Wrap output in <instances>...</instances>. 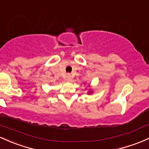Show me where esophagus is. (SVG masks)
Wrapping results in <instances>:
<instances>
[{
  "label": "esophagus",
  "mask_w": 149,
  "mask_h": 149,
  "mask_svg": "<svg viewBox=\"0 0 149 149\" xmlns=\"http://www.w3.org/2000/svg\"><path fill=\"white\" fill-rule=\"evenodd\" d=\"M66 80V81H68V82L71 81H72V77H71V75H70V74H67Z\"/></svg>",
  "instance_id": "34e87169"
}]
</instances>
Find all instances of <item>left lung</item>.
<instances>
[{
  "mask_svg": "<svg viewBox=\"0 0 149 149\" xmlns=\"http://www.w3.org/2000/svg\"><path fill=\"white\" fill-rule=\"evenodd\" d=\"M88 87H91V86H90V84L88 85ZM93 93V90H92V88H90L89 89H88V95H91V94H92Z\"/></svg>",
  "mask_w": 149,
  "mask_h": 149,
  "instance_id": "8db88e82",
  "label": "left lung"
}]
</instances>
